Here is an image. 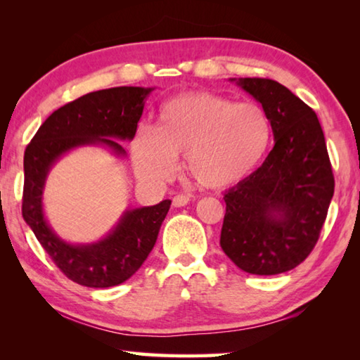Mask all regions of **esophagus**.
Here are the masks:
<instances>
[{
  "label": "esophagus",
  "mask_w": 360,
  "mask_h": 360,
  "mask_svg": "<svg viewBox=\"0 0 360 360\" xmlns=\"http://www.w3.org/2000/svg\"><path fill=\"white\" fill-rule=\"evenodd\" d=\"M188 202H191V197L188 195H176L173 197V206L174 208H181V206H186Z\"/></svg>",
  "instance_id": "1"
}]
</instances>
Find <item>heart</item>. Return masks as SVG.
<instances>
[{
	"label": "heart",
	"mask_w": 360,
	"mask_h": 360,
	"mask_svg": "<svg viewBox=\"0 0 360 360\" xmlns=\"http://www.w3.org/2000/svg\"><path fill=\"white\" fill-rule=\"evenodd\" d=\"M271 141V124L255 103H233L211 92H191L163 103L158 125H144L131 144L139 178L165 182L186 155L192 178L208 188H227L260 165Z\"/></svg>",
	"instance_id": "obj_1"
}]
</instances>
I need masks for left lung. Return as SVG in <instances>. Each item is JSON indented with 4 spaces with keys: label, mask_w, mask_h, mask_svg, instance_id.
Returning a JSON list of instances; mask_svg holds the SVG:
<instances>
[{
    "label": "left lung",
    "mask_w": 360,
    "mask_h": 360,
    "mask_svg": "<svg viewBox=\"0 0 360 360\" xmlns=\"http://www.w3.org/2000/svg\"><path fill=\"white\" fill-rule=\"evenodd\" d=\"M260 103L275 146L252 174L225 193L221 248L251 275H279L308 257L333 197L318 115L271 79H230Z\"/></svg>",
    "instance_id": "1"
}]
</instances>
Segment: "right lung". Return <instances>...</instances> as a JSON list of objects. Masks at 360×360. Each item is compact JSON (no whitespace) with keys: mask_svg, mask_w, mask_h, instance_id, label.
I'll list each match as a JSON object with an SVG mask.
<instances>
[{"mask_svg":"<svg viewBox=\"0 0 360 360\" xmlns=\"http://www.w3.org/2000/svg\"><path fill=\"white\" fill-rule=\"evenodd\" d=\"M152 90L114 87L84 95L49 115L25 149L23 219L60 270L85 288H112L135 275L154 248L172 202L129 208L98 241L70 243L60 238L44 214L47 176L63 155L87 146L127 157L119 141L135 138Z\"/></svg>","mask_w":360,"mask_h":360,"instance_id":"obj_1","label":"right lung"}]
</instances>
